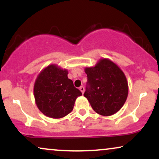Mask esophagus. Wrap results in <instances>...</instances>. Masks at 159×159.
Listing matches in <instances>:
<instances>
[{
	"label": "esophagus",
	"instance_id": "obj_1",
	"mask_svg": "<svg viewBox=\"0 0 159 159\" xmlns=\"http://www.w3.org/2000/svg\"><path fill=\"white\" fill-rule=\"evenodd\" d=\"M79 90H81V92L82 93H84V87L83 86H81V87H79Z\"/></svg>",
	"mask_w": 159,
	"mask_h": 159
}]
</instances>
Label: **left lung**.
Segmentation results:
<instances>
[{
    "instance_id": "1",
    "label": "left lung",
    "mask_w": 159,
    "mask_h": 159,
    "mask_svg": "<svg viewBox=\"0 0 159 159\" xmlns=\"http://www.w3.org/2000/svg\"><path fill=\"white\" fill-rule=\"evenodd\" d=\"M87 86L84 94L95 112L111 116L118 112L126 101L129 85L125 74L116 63L101 58L94 66L85 67Z\"/></svg>"
}]
</instances>
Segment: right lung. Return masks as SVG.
<instances>
[{
  "instance_id": "add662e5",
  "label": "right lung",
  "mask_w": 159,
  "mask_h": 159,
  "mask_svg": "<svg viewBox=\"0 0 159 159\" xmlns=\"http://www.w3.org/2000/svg\"><path fill=\"white\" fill-rule=\"evenodd\" d=\"M68 70L56 64L45 67L36 77L34 95L38 109L48 117L63 118L72 112L82 93L68 78Z\"/></svg>"
}]
</instances>
